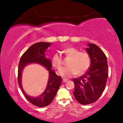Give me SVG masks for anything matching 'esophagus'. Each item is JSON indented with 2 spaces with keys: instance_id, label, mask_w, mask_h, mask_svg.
<instances>
[{
  "instance_id": "1",
  "label": "esophagus",
  "mask_w": 123,
  "mask_h": 123,
  "mask_svg": "<svg viewBox=\"0 0 123 123\" xmlns=\"http://www.w3.org/2000/svg\"><path fill=\"white\" fill-rule=\"evenodd\" d=\"M68 80V79H65V78H63V82H64V83H65V82H67Z\"/></svg>"
}]
</instances>
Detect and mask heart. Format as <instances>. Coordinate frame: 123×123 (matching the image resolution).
Returning a JSON list of instances; mask_svg holds the SVG:
<instances>
[{
  "label": "heart",
  "instance_id": "1",
  "mask_svg": "<svg viewBox=\"0 0 123 123\" xmlns=\"http://www.w3.org/2000/svg\"><path fill=\"white\" fill-rule=\"evenodd\" d=\"M64 51L70 59L67 64L68 66L62 68L58 71L60 75L69 78L77 73L78 75L83 74L88 69L91 64V58L87 52H80V50L73 47L67 48ZM51 63L55 68H61L62 59L59 53H56L53 55Z\"/></svg>",
  "mask_w": 123,
  "mask_h": 123
}]
</instances>
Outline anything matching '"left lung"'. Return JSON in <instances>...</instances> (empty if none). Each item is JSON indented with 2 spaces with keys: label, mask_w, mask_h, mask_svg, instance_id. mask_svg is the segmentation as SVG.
I'll list each match as a JSON object with an SVG mask.
<instances>
[{
  "label": "left lung",
  "mask_w": 123,
  "mask_h": 123,
  "mask_svg": "<svg viewBox=\"0 0 123 123\" xmlns=\"http://www.w3.org/2000/svg\"><path fill=\"white\" fill-rule=\"evenodd\" d=\"M85 49L90 56L91 65L85 74L73 80V95L82 105L92 104L98 100L105 89L108 77L107 58L102 50L91 43Z\"/></svg>",
  "instance_id": "8db88e82"
}]
</instances>
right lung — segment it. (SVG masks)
<instances>
[{
  "label": "right lung",
  "mask_w": 123,
  "mask_h": 123,
  "mask_svg": "<svg viewBox=\"0 0 123 123\" xmlns=\"http://www.w3.org/2000/svg\"><path fill=\"white\" fill-rule=\"evenodd\" d=\"M51 43L40 42L30 47L21 56L18 65V81L20 88L26 98L32 104L37 107H45L49 105L56 95L61 85L62 78L57 75L51 69L52 63L49 59L46 58L47 49ZM31 63H37L46 68L49 72V80L47 88L43 93L38 97H31L27 94L21 85V74L24 67Z\"/></svg>",
  "instance_id": "1"
}]
</instances>
